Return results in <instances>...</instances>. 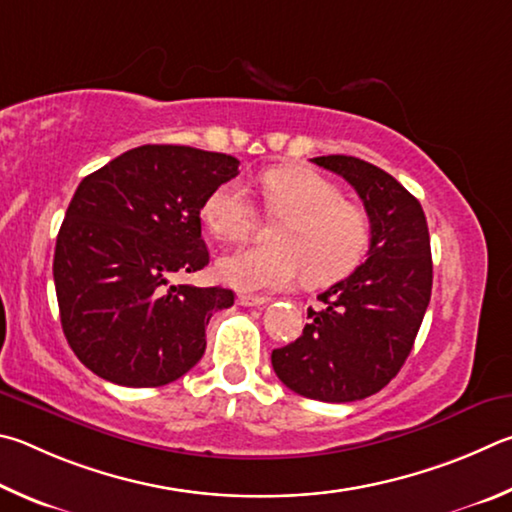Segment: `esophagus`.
Instances as JSON below:
<instances>
[{
    "mask_svg": "<svg viewBox=\"0 0 512 512\" xmlns=\"http://www.w3.org/2000/svg\"><path fill=\"white\" fill-rule=\"evenodd\" d=\"M236 301L242 308H258V306H265V303H270V299L258 297V294H238Z\"/></svg>",
    "mask_w": 512,
    "mask_h": 512,
    "instance_id": "34e87169",
    "label": "esophagus"
}]
</instances>
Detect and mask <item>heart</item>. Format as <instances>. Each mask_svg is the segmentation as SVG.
I'll return each mask as SVG.
<instances>
[{
  "mask_svg": "<svg viewBox=\"0 0 512 512\" xmlns=\"http://www.w3.org/2000/svg\"><path fill=\"white\" fill-rule=\"evenodd\" d=\"M265 209L274 218L267 245L224 254L215 272L238 290H279L303 272L310 285H328L351 274L369 249L371 222L342 188L310 168H274L261 177ZM202 218L215 236L242 238L254 227L256 206L236 179L206 195Z\"/></svg>",
  "mask_w": 512,
  "mask_h": 512,
  "instance_id": "obj_1",
  "label": "heart"
}]
</instances>
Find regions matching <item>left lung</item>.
<instances>
[{
  "instance_id": "8db88e82",
  "label": "left lung",
  "mask_w": 512,
  "mask_h": 512,
  "mask_svg": "<svg viewBox=\"0 0 512 512\" xmlns=\"http://www.w3.org/2000/svg\"><path fill=\"white\" fill-rule=\"evenodd\" d=\"M342 175L371 222L369 258L319 294L303 335L272 351L285 387L321 402L369 398L396 378L432 297V249L423 206L396 177L369 161L312 159Z\"/></svg>"
}]
</instances>
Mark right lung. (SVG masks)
I'll return each mask as SVG.
<instances>
[{
	"instance_id": "right-lung-1",
	"label": "right lung",
	"mask_w": 512,
	"mask_h": 512,
	"mask_svg": "<svg viewBox=\"0 0 512 512\" xmlns=\"http://www.w3.org/2000/svg\"><path fill=\"white\" fill-rule=\"evenodd\" d=\"M240 161L191 146H139L78 184L53 254L60 324L89 371L164 387L202 360L224 288L173 285L209 265L200 211Z\"/></svg>"
}]
</instances>
